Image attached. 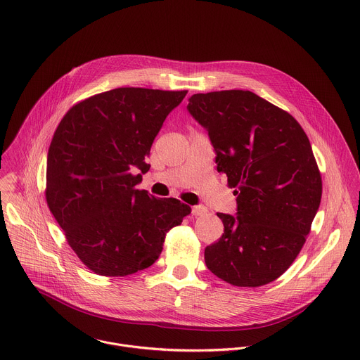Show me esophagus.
I'll return each instance as SVG.
<instances>
[{
    "label": "esophagus",
    "mask_w": 360,
    "mask_h": 360,
    "mask_svg": "<svg viewBox=\"0 0 360 360\" xmlns=\"http://www.w3.org/2000/svg\"><path fill=\"white\" fill-rule=\"evenodd\" d=\"M207 212V209L205 206H193L192 207V214L193 216H203Z\"/></svg>",
    "instance_id": "1"
}]
</instances>
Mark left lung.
Returning <instances> with one entry per match:
<instances>
[{"mask_svg": "<svg viewBox=\"0 0 360 360\" xmlns=\"http://www.w3.org/2000/svg\"><path fill=\"white\" fill-rule=\"evenodd\" d=\"M188 110L237 189V216L217 213L224 233L206 247V265L233 286L268 285L295 262L320 207L323 179L310 140L289 112L251 91L195 94Z\"/></svg>", "mask_w": 360, "mask_h": 360, "instance_id": "1", "label": "left lung"}]
</instances>
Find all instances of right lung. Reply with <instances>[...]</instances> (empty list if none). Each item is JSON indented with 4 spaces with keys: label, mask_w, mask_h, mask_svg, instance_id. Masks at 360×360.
I'll return each instance as SVG.
<instances>
[{
    "label": "right lung",
    "mask_w": 360,
    "mask_h": 360,
    "mask_svg": "<svg viewBox=\"0 0 360 360\" xmlns=\"http://www.w3.org/2000/svg\"><path fill=\"white\" fill-rule=\"evenodd\" d=\"M188 91L116 88L71 106L47 154L46 202L79 261L101 276L151 266L191 207L137 189L144 160ZM139 169L140 174H133Z\"/></svg>",
    "instance_id": "1"
}]
</instances>
